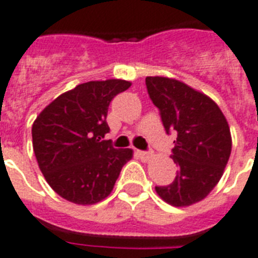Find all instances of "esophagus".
I'll return each instance as SVG.
<instances>
[{"mask_svg": "<svg viewBox=\"0 0 258 258\" xmlns=\"http://www.w3.org/2000/svg\"><path fill=\"white\" fill-rule=\"evenodd\" d=\"M136 153H138V156L140 157V160L143 161H148L149 158L152 157V153L151 152H145V151H136Z\"/></svg>", "mask_w": 258, "mask_h": 258, "instance_id": "esophagus-1", "label": "esophagus"}]
</instances>
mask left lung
<instances>
[{"label": "left lung", "instance_id": "8db88e82", "mask_svg": "<svg viewBox=\"0 0 258 258\" xmlns=\"http://www.w3.org/2000/svg\"><path fill=\"white\" fill-rule=\"evenodd\" d=\"M145 86L166 134H176V176L156 191L170 205L188 207L205 199L222 176L231 153L230 127L216 102L184 83L148 76Z\"/></svg>", "mask_w": 258, "mask_h": 258}]
</instances>
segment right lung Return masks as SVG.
I'll return each mask as SVG.
<instances>
[{
    "label": "right lung",
    "instance_id": "obj_1",
    "mask_svg": "<svg viewBox=\"0 0 258 258\" xmlns=\"http://www.w3.org/2000/svg\"><path fill=\"white\" fill-rule=\"evenodd\" d=\"M126 80L88 82L58 96L32 126L36 160L46 182L67 201L91 205L110 195L131 149L104 140L107 109Z\"/></svg>",
    "mask_w": 258,
    "mask_h": 258
}]
</instances>
